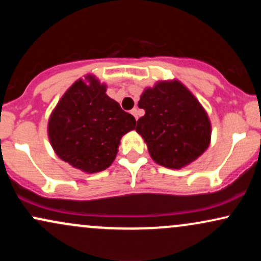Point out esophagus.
Listing matches in <instances>:
<instances>
[{"label": "esophagus", "instance_id": "obj_1", "mask_svg": "<svg viewBox=\"0 0 261 261\" xmlns=\"http://www.w3.org/2000/svg\"><path fill=\"white\" fill-rule=\"evenodd\" d=\"M131 114H133V115L135 116V119H139V109H137V108H134L133 110H131Z\"/></svg>", "mask_w": 261, "mask_h": 261}]
</instances>
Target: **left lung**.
<instances>
[{"label":"left lung","mask_w":261,"mask_h":261,"mask_svg":"<svg viewBox=\"0 0 261 261\" xmlns=\"http://www.w3.org/2000/svg\"><path fill=\"white\" fill-rule=\"evenodd\" d=\"M145 115L136 131L147 143L152 160L179 169L201 155L210 145L211 124L196 98L178 81L160 82L141 95Z\"/></svg>","instance_id":"left-lung-1"}]
</instances>
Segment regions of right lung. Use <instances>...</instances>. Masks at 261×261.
<instances>
[{
	"instance_id": "obj_1",
	"label": "right lung",
	"mask_w": 261,
	"mask_h": 261,
	"mask_svg": "<svg viewBox=\"0 0 261 261\" xmlns=\"http://www.w3.org/2000/svg\"><path fill=\"white\" fill-rule=\"evenodd\" d=\"M79 80L59 101L49 120L53 148L62 161L87 173L107 169L118 153L122 135L136 120L106 94V86L88 76Z\"/></svg>"
}]
</instances>
